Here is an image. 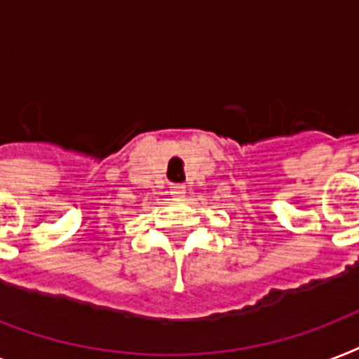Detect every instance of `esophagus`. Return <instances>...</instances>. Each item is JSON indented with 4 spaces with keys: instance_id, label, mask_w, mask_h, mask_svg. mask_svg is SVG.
Returning <instances> with one entry per match:
<instances>
[{
    "instance_id": "34e87169",
    "label": "esophagus",
    "mask_w": 359,
    "mask_h": 359,
    "mask_svg": "<svg viewBox=\"0 0 359 359\" xmlns=\"http://www.w3.org/2000/svg\"><path fill=\"white\" fill-rule=\"evenodd\" d=\"M169 190H171V196L173 197H184V194H186V186H182V184H171L169 186Z\"/></svg>"
}]
</instances>
